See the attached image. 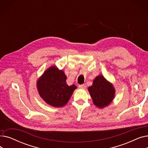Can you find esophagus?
Wrapping results in <instances>:
<instances>
[{"label":"esophagus","mask_w":148,"mask_h":148,"mask_svg":"<svg viewBox=\"0 0 148 148\" xmlns=\"http://www.w3.org/2000/svg\"><path fill=\"white\" fill-rule=\"evenodd\" d=\"M79 88H80V89H85V88H86V85L85 84H80L79 86Z\"/></svg>","instance_id":"obj_1"}]
</instances>
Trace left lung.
<instances>
[{"instance_id":"1","label":"left lung","mask_w":148,"mask_h":148,"mask_svg":"<svg viewBox=\"0 0 148 148\" xmlns=\"http://www.w3.org/2000/svg\"><path fill=\"white\" fill-rule=\"evenodd\" d=\"M94 104L99 108H104L112 101L115 90L112 83L99 75L95 77L91 86L88 88Z\"/></svg>"}]
</instances>
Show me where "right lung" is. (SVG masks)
<instances>
[{
  "mask_svg": "<svg viewBox=\"0 0 148 148\" xmlns=\"http://www.w3.org/2000/svg\"><path fill=\"white\" fill-rule=\"evenodd\" d=\"M66 80V76L62 70H59L55 66L50 67L36 83L39 94L46 103L51 106H64L77 88L74 84L68 86Z\"/></svg>",
  "mask_w": 148,
  "mask_h": 148,
  "instance_id": "right-lung-1",
  "label": "right lung"
}]
</instances>
